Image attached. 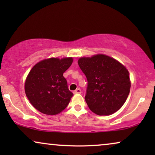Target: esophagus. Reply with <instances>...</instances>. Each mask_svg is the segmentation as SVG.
Returning a JSON list of instances; mask_svg holds the SVG:
<instances>
[{
    "label": "esophagus",
    "mask_w": 155,
    "mask_h": 155,
    "mask_svg": "<svg viewBox=\"0 0 155 155\" xmlns=\"http://www.w3.org/2000/svg\"><path fill=\"white\" fill-rule=\"evenodd\" d=\"M74 94H80L81 93V90L80 88H78L77 90H75V91H73Z\"/></svg>",
    "instance_id": "esophagus-1"
}]
</instances>
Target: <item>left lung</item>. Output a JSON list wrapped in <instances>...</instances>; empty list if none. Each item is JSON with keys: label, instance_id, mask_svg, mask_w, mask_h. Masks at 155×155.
I'll return each mask as SVG.
<instances>
[{"label": "left lung", "instance_id": "1", "mask_svg": "<svg viewBox=\"0 0 155 155\" xmlns=\"http://www.w3.org/2000/svg\"><path fill=\"white\" fill-rule=\"evenodd\" d=\"M78 63L87 80L84 99L91 111L107 116L119 110L130 90L128 70L114 58L102 54L81 58Z\"/></svg>", "mask_w": 155, "mask_h": 155}]
</instances>
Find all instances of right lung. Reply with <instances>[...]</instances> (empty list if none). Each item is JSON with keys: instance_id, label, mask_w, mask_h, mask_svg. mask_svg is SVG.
Listing matches in <instances>:
<instances>
[{"instance_id": "add662e5", "label": "right lung", "mask_w": 155, "mask_h": 155, "mask_svg": "<svg viewBox=\"0 0 155 155\" xmlns=\"http://www.w3.org/2000/svg\"><path fill=\"white\" fill-rule=\"evenodd\" d=\"M72 63V58H51L40 61L31 68L25 89L36 109L47 115H56L67 107L73 94L63 74Z\"/></svg>"}]
</instances>
